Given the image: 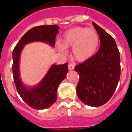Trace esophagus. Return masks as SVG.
Wrapping results in <instances>:
<instances>
[{
  "instance_id": "1",
  "label": "esophagus",
  "mask_w": 132,
  "mask_h": 132,
  "mask_svg": "<svg viewBox=\"0 0 132 132\" xmlns=\"http://www.w3.org/2000/svg\"><path fill=\"white\" fill-rule=\"evenodd\" d=\"M75 68V66H74V64H71V63H70V64H68V69L70 70H73Z\"/></svg>"
}]
</instances>
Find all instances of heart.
Here are the masks:
<instances>
[{"label":"heart","mask_w":132,"mask_h":132,"mask_svg":"<svg viewBox=\"0 0 132 132\" xmlns=\"http://www.w3.org/2000/svg\"><path fill=\"white\" fill-rule=\"evenodd\" d=\"M99 44V36L94 29L86 27L70 29L63 36L62 44L59 45L62 52L65 48H72V57L78 62H84L94 55Z\"/></svg>","instance_id":"obj_1"}]
</instances>
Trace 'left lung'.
I'll return each mask as SVG.
<instances>
[{
	"instance_id": "1",
	"label": "left lung",
	"mask_w": 132,
	"mask_h": 132,
	"mask_svg": "<svg viewBox=\"0 0 132 132\" xmlns=\"http://www.w3.org/2000/svg\"><path fill=\"white\" fill-rule=\"evenodd\" d=\"M100 37L96 54L75 67L79 75L77 86L79 98L87 105L99 107L106 103L117 87L121 75L120 53L114 39L92 22Z\"/></svg>"
}]
</instances>
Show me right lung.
Wrapping results in <instances>:
<instances>
[{
  "label": "right lung",
  "instance_id": "obj_1",
  "mask_svg": "<svg viewBox=\"0 0 132 132\" xmlns=\"http://www.w3.org/2000/svg\"><path fill=\"white\" fill-rule=\"evenodd\" d=\"M60 27L42 25L29 30L20 40L13 51V75L15 87L20 96L31 108L44 110L49 108L57 100L58 86L68 72V63L52 65L43 79L36 86L27 88L22 84L19 71L20 55L24 45L32 42H43L53 47Z\"/></svg>",
  "mask_w": 132,
  "mask_h": 132
}]
</instances>
